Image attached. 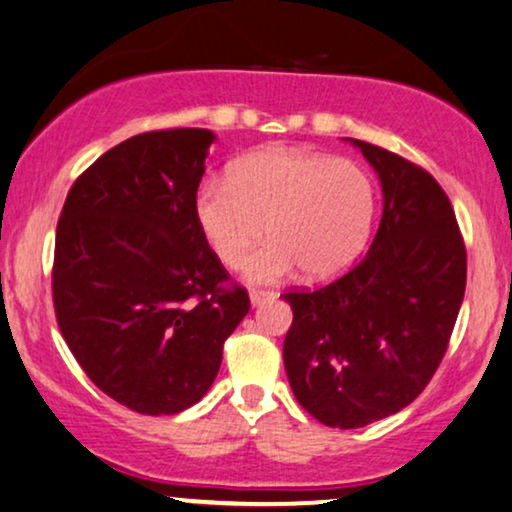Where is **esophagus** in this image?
I'll use <instances>...</instances> for the list:
<instances>
[{
    "label": "esophagus",
    "instance_id": "obj_1",
    "mask_svg": "<svg viewBox=\"0 0 512 512\" xmlns=\"http://www.w3.org/2000/svg\"><path fill=\"white\" fill-rule=\"evenodd\" d=\"M249 296H251V304L258 306V304H263V301L275 299V292H270V289H251Z\"/></svg>",
    "mask_w": 512,
    "mask_h": 512
}]
</instances>
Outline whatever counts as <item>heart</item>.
Here are the masks:
<instances>
[{"label":"heart","instance_id":"b5f03b06","mask_svg":"<svg viewBox=\"0 0 512 512\" xmlns=\"http://www.w3.org/2000/svg\"><path fill=\"white\" fill-rule=\"evenodd\" d=\"M377 211L375 182L351 159L299 149H268L237 161L227 182L197 192L194 216L227 268L237 270L268 232L246 275L275 282L301 268L308 280H332L353 266Z\"/></svg>","mask_w":512,"mask_h":512}]
</instances>
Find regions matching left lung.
I'll return each mask as SVG.
<instances>
[{
  "instance_id": "obj_1",
  "label": "left lung",
  "mask_w": 512,
  "mask_h": 512,
  "mask_svg": "<svg viewBox=\"0 0 512 512\" xmlns=\"http://www.w3.org/2000/svg\"><path fill=\"white\" fill-rule=\"evenodd\" d=\"M382 182L384 211L370 251L337 280L292 289L285 370L315 420L356 430L422 394L449 349L468 254L446 192L425 168L351 140Z\"/></svg>"
}]
</instances>
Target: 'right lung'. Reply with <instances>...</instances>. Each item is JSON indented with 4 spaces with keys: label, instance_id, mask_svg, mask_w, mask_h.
Listing matches in <instances>:
<instances>
[{
    "label": "right lung",
    "instance_id": "obj_1",
    "mask_svg": "<svg viewBox=\"0 0 512 512\" xmlns=\"http://www.w3.org/2000/svg\"><path fill=\"white\" fill-rule=\"evenodd\" d=\"M213 137L170 128L121 142L73 182L56 225L63 339L106 396L142 415L194 406L251 308L194 216Z\"/></svg>",
    "mask_w": 512,
    "mask_h": 512
}]
</instances>
